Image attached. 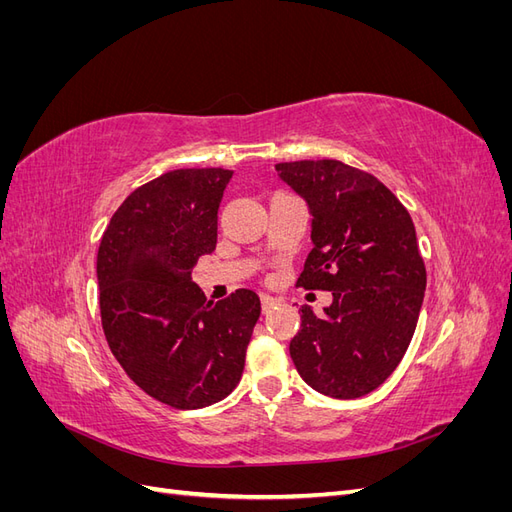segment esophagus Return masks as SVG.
<instances>
[{"instance_id":"34e87169","label":"esophagus","mask_w":512,"mask_h":512,"mask_svg":"<svg viewBox=\"0 0 512 512\" xmlns=\"http://www.w3.org/2000/svg\"><path fill=\"white\" fill-rule=\"evenodd\" d=\"M260 305H262V314H269L271 309H275L277 305H280V301L273 299V297H262V299H260Z\"/></svg>"}]
</instances>
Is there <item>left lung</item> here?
Wrapping results in <instances>:
<instances>
[{
	"instance_id": "8db88e82",
	"label": "left lung",
	"mask_w": 512,
	"mask_h": 512,
	"mask_svg": "<svg viewBox=\"0 0 512 512\" xmlns=\"http://www.w3.org/2000/svg\"><path fill=\"white\" fill-rule=\"evenodd\" d=\"M275 168L312 213L314 247L297 286L333 292L322 318L301 307L292 363L322 395H367L404 359L425 297L410 213L374 175L339 160Z\"/></svg>"
}]
</instances>
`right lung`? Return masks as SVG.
<instances>
[{
  "mask_svg": "<svg viewBox=\"0 0 512 512\" xmlns=\"http://www.w3.org/2000/svg\"><path fill=\"white\" fill-rule=\"evenodd\" d=\"M232 170L179 168L136 188L98 247L104 337L130 380L162 404L198 410L239 384L260 316L254 290L207 301L192 269L218 243Z\"/></svg>",
  "mask_w": 512,
  "mask_h": 512,
  "instance_id": "1",
  "label": "right lung"
}]
</instances>
